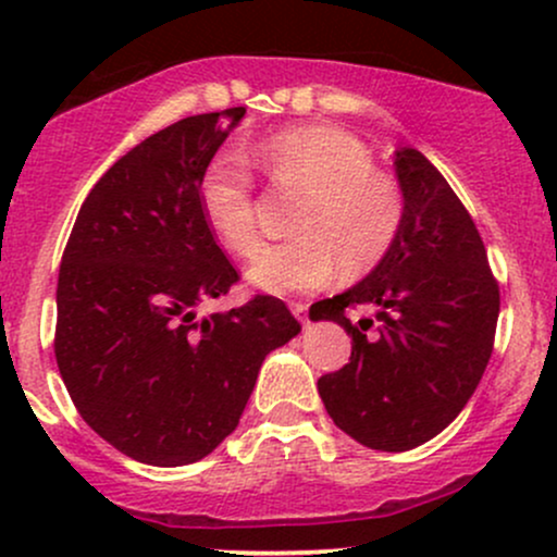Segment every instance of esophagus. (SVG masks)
<instances>
[{"instance_id": "34e87169", "label": "esophagus", "mask_w": 557, "mask_h": 557, "mask_svg": "<svg viewBox=\"0 0 557 557\" xmlns=\"http://www.w3.org/2000/svg\"><path fill=\"white\" fill-rule=\"evenodd\" d=\"M290 311L300 319V322H306V311H309V306L300 304V300H298V304H290Z\"/></svg>"}]
</instances>
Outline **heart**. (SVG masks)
Wrapping results in <instances>:
<instances>
[{"label":"heart","mask_w":557,"mask_h":557,"mask_svg":"<svg viewBox=\"0 0 557 557\" xmlns=\"http://www.w3.org/2000/svg\"><path fill=\"white\" fill-rule=\"evenodd\" d=\"M253 162L274 188L306 190L293 230L296 238L264 246L248 264V280L267 293H300L327 285L341 270L359 277L376 270L406 225V194L398 177L374 168L361 138L341 127L280 131L253 146ZM198 201L227 251L248 257L259 246L257 183L246 157L222 151L203 170Z\"/></svg>","instance_id":"b5f03b06"}]
</instances>
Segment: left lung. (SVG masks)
Masks as SVG:
<instances>
[{
  "mask_svg": "<svg viewBox=\"0 0 557 557\" xmlns=\"http://www.w3.org/2000/svg\"><path fill=\"white\" fill-rule=\"evenodd\" d=\"M406 225L376 270L311 306L350 335V359L319 376L324 408L372 450H411L450 424L482 380L495 345L500 287L461 198L417 149L395 154ZM377 309L354 325L345 313Z\"/></svg>",
  "mask_w": 557,
  "mask_h": 557,
  "instance_id": "8db88e82",
  "label": "left lung"
}]
</instances>
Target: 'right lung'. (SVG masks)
<instances>
[{
  "label": "right lung",
  "mask_w": 557,
  "mask_h": 557,
  "mask_svg": "<svg viewBox=\"0 0 557 557\" xmlns=\"http://www.w3.org/2000/svg\"><path fill=\"white\" fill-rule=\"evenodd\" d=\"M243 114H194L140 140L86 196L62 253V382L83 421L140 463L209 456L238 426L264 356L300 332L274 296L198 317L240 280L198 183Z\"/></svg>",
  "instance_id": "right-lung-1"
}]
</instances>
